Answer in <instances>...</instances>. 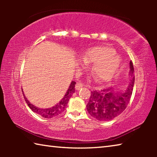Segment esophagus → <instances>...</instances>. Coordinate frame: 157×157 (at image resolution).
I'll return each instance as SVG.
<instances>
[{"label": "esophagus", "mask_w": 157, "mask_h": 157, "mask_svg": "<svg viewBox=\"0 0 157 157\" xmlns=\"http://www.w3.org/2000/svg\"><path fill=\"white\" fill-rule=\"evenodd\" d=\"M84 86V84L82 83V82H78L75 85V89L76 90H79L81 88H82Z\"/></svg>", "instance_id": "34e87169"}]
</instances>
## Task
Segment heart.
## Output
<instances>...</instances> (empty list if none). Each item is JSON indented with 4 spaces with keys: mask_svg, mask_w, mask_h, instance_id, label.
Here are the masks:
<instances>
[{
    "mask_svg": "<svg viewBox=\"0 0 157 157\" xmlns=\"http://www.w3.org/2000/svg\"><path fill=\"white\" fill-rule=\"evenodd\" d=\"M115 50L107 46H97L89 49L82 56L86 63H94L91 73L98 82H107L115 76L120 68L121 59Z\"/></svg>",
    "mask_w": 157,
    "mask_h": 157,
    "instance_id": "heart-1",
    "label": "heart"
}]
</instances>
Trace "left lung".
I'll use <instances>...</instances> for the list:
<instances>
[{
	"label": "left lung",
	"mask_w": 157,
	"mask_h": 157,
	"mask_svg": "<svg viewBox=\"0 0 157 157\" xmlns=\"http://www.w3.org/2000/svg\"><path fill=\"white\" fill-rule=\"evenodd\" d=\"M130 64L131 82L124 93H116L112 88L95 90L91 92L89 101L86 105L89 113L100 121H109L125 109L131 99L135 77L133 63Z\"/></svg>",
	"instance_id": "8db88e82"
}]
</instances>
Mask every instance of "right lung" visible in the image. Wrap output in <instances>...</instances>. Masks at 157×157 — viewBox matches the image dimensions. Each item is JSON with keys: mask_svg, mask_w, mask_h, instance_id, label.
<instances>
[{"mask_svg": "<svg viewBox=\"0 0 157 157\" xmlns=\"http://www.w3.org/2000/svg\"><path fill=\"white\" fill-rule=\"evenodd\" d=\"M75 84L76 82L74 81L71 82V85L69 86V88L68 89L67 92L66 93L64 97L62 98V100H61L57 105H56L51 108L40 109V108L36 107L35 106H34L33 104H31V103L29 102V101L27 100V98L25 97L24 94H23V96H24L25 102L28 105V107H30V109L32 111H33L34 113L39 114V115H40L44 118H52L58 116L59 114L62 113L63 111L65 110V108L68 104L69 99H70V98L72 96L73 94L75 93Z\"/></svg>", "mask_w": 157, "mask_h": 157, "instance_id": "add662e5", "label": "right lung"}]
</instances>
